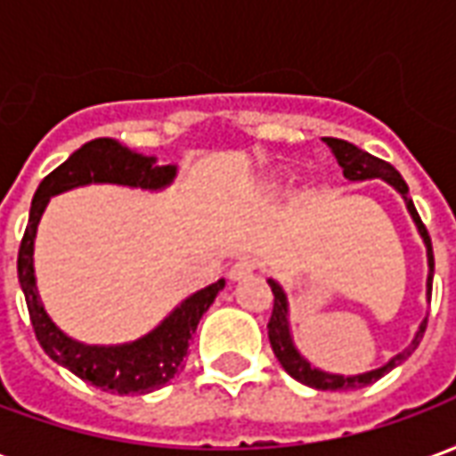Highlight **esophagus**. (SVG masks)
<instances>
[{"mask_svg":"<svg viewBox=\"0 0 456 456\" xmlns=\"http://www.w3.org/2000/svg\"><path fill=\"white\" fill-rule=\"evenodd\" d=\"M254 271H256V261L254 258H239L229 268V281H244V278L254 276Z\"/></svg>","mask_w":456,"mask_h":456,"instance_id":"34e87169","label":"esophagus"}]
</instances>
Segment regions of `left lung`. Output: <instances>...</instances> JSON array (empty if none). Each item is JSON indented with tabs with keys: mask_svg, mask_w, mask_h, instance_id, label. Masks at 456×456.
<instances>
[{
	"mask_svg": "<svg viewBox=\"0 0 456 456\" xmlns=\"http://www.w3.org/2000/svg\"><path fill=\"white\" fill-rule=\"evenodd\" d=\"M327 146L332 149L335 153V159L339 160V166H342L344 175L349 180H369V178H381L386 183H391L393 188L401 192L403 198H405V205H408V212L415 219V224H418V232H420V237L425 239V247H428V264H430V276H428V296H432V273H435V256H432V241L430 234H428V229L422 224L420 215H418V209L412 205L411 195H408V185H405V180L401 178V173L393 168L391 163H386V160L376 159L371 153H366V151L356 149L354 143L342 139H330L327 136ZM268 286H271V293H273V313H271V320H268V339H271V346H273V354H276V359L281 362V366L286 369L296 381L305 383L310 388H317V391H349V388H363V386H369V383L379 381L383 373H388L391 369H395L398 363L405 362L408 356H411L415 349H418V344H420L422 335H425V327H428V320H422L420 330H418V335L412 339V344L405 349V352L395 354L391 362L381 366V369H376V371H366L359 373V376H339V373H327L320 371V369H313L310 363L300 356L296 346H293V339H290V330H288V300L286 293H283V288L278 286L276 281H268Z\"/></svg>",
	"mask_w": 456,
	"mask_h": 456,
	"instance_id": "obj_1",
	"label": "left lung"
}]
</instances>
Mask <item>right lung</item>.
Here are the masks:
<instances>
[{
    "label": "right lung",
    "instance_id": "add662e5",
    "mask_svg": "<svg viewBox=\"0 0 456 456\" xmlns=\"http://www.w3.org/2000/svg\"><path fill=\"white\" fill-rule=\"evenodd\" d=\"M173 178H175V166H156V159L134 153L114 139H94L75 151L53 173H48L41 180L31 202V215L19 247L16 268H19V283L24 290L36 339L53 362L107 393H119V395L151 393L183 371L190 339L195 335L202 315L208 313V307L224 288V281H217L198 290L195 296H190L153 332L136 342L121 344V346H87L63 335L41 305L34 278L36 227L51 195H58L63 190L87 185V183H117L131 188L159 190L168 185Z\"/></svg>",
    "mask_w": 456,
    "mask_h": 456
}]
</instances>
